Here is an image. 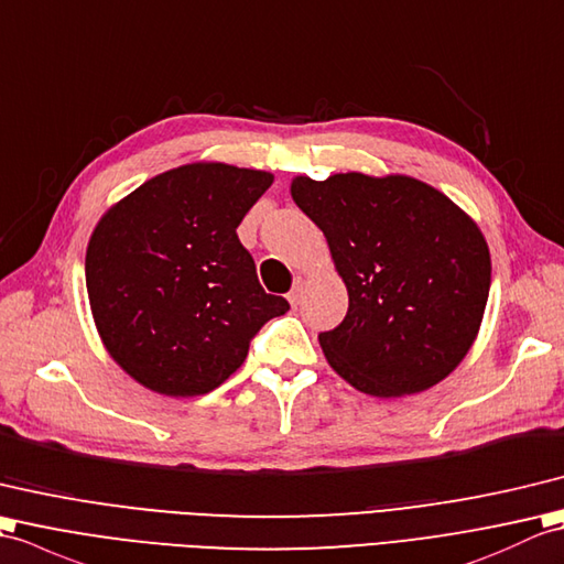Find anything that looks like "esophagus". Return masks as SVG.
<instances>
[{"mask_svg":"<svg viewBox=\"0 0 564 564\" xmlns=\"http://www.w3.org/2000/svg\"><path fill=\"white\" fill-rule=\"evenodd\" d=\"M304 286H306V280H304V278H294L292 292L286 294V299H290V304H292V306H296L299 302H302V296H304Z\"/></svg>","mask_w":564,"mask_h":564,"instance_id":"obj_1","label":"esophagus"}]
</instances>
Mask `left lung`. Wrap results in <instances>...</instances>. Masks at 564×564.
Instances as JSON below:
<instances>
[{"label":"left lung","instance_id":"8db88e82","mask_svg":"<svg viewBox=\"0 0 564 564\" xmlns=\"http://www.w3.org/2000/svg\"><path fill=\"white\" fill-rule=\"evenodd\" d=\"M292 197L323 231L349 296L345 321L318 335L328 365L377 398L446 379L478 337L490 294L478 224L410 176H296Z\"/></svg>","mask_w":564,"mask_h":564}]
</instances>
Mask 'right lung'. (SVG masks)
Wrapping results in <instances>:
<instances>
[{"mask_svg":"<svg viewBox=\"0 0 564 564\" xmlns=\"http://www.w3.org/2000/svg\"><path fill=\"white\" fill-rule=\"evenodd\" d=\"M272 173L187 164L112 205L86 248V292L108 355L161 395L215 391L243 365L270 318L268 294L239 241L241 219Z\"/></svg>","mask_w":564,"mask_h":564,"instance_id":"add662e5","label":"right lung"}]
</instances>
